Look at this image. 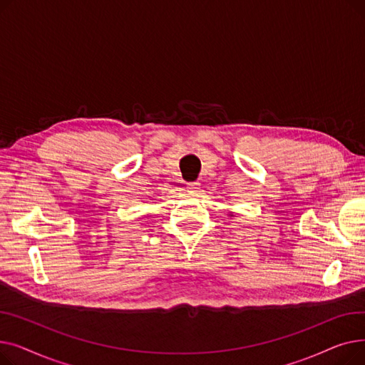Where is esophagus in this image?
<instances>
[{"label": "esophagus", "mask_w": 365, "mask_h": 365, "mask_svg": "<svg viewBox=\"0 0 365 365\" xmlns=\"http://www.w3.org/2000/svg\"><path fill=\"white\" fill-rule=\"evenodd\" d=\"M187 190H189V192H192V194L198 192V190H200V183L198 182H189L187 183Z\"/></svg>", "instance_id": "esophagus-1"}]
</instances>
